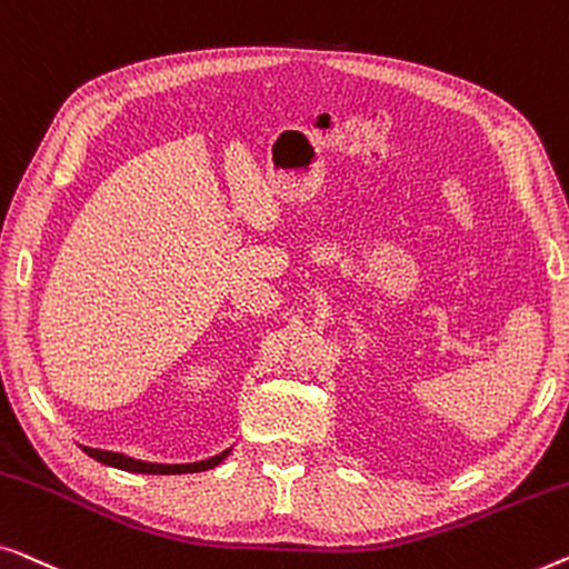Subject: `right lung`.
<instances>
[{
  "instance_id": "right-lung-1",
  "label": "right lung",
  "mask_w": 569,
  "mask_h": 569,
  "mask_svg": "<svg viewBox=\"0 0 569 569\" xmlns=\"http://www.w3.org/2000/svg\"><path fill=\"white\" fill-rule=\"evenodd\" d=\"M82 451L87 456H92L94 461L106 463V467H116V469H123V471H136V475H193V471H206V469L219 467V463L229 456L231 448L211 456V459L196 461V463H151V461L131 459V456H126V453L102 451V448H87V446H82Z\"/></svg>"
}]
</instances>
